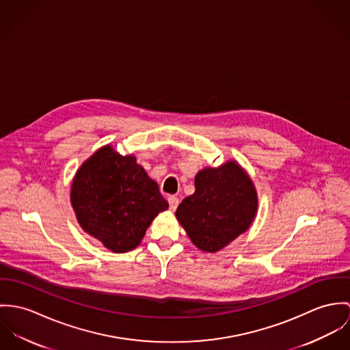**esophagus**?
Segmentation results:
<instances>
[{
  "label": "esophagus",
  "instance_id": "1",
  "mask_svg": "<svg viewBox=\"0 0 350 350\" xmlns=\"http://www.w3.org/2000/svg\"><path fill=\"white\" fill-rule=\"evenodd\" d=\"M167 202H169L170 211H176L177 206H178V204H180V200H178V197H176V196H169Z\"/></svg>",
  "mask_w": 350,
  "mask_h": 350
}]
</instances>
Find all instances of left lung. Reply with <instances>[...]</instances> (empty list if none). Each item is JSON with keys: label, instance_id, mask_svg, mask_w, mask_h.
Instances as JSON below:
<instances>
[{"label": "left lung", "instance_id": "1", "mask_svg": "<svg viewBox=\"0 0 350 350\" xmlns=\"http://www.w3.org/2000/svg\"><path fill=\"white\" fill-rule=\"evenodd\" d=\"M194 188L178 205L176 217L198 250L215 254L251 227L258 212V192L237 161L201 169Z\"/></svg>", "mask_w": 350, "mask_h": 350}]
</instances>
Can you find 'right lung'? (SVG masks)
I'll use <instances>...</instances> for the list:
<instances>
[{"label": "right lung", "instance_id": "right-lung-1", "mask_svg": "<svg viewBox=\"0 0 350 350\" xmlns=\"http://www.w3.org/2000/svg\"><path fill=\"white\" fill-rule=\"evenodd\" d=\"M70 198L81 230L116 254L137 248L157 215L169 208L137 158L111 145L80 165Z\"/></svg>", "mask_w": 350, "mask_h": 350}]
</instances>
